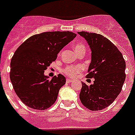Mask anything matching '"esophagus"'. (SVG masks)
Segmentation results:
<instances>
[{
  "label": "esophagus",
  "instance_id": "esophagus-1",
  "mask_svg": "<svg viewBox=\"0 0 135 135\" xmlns=\"http://www.w3.org/2000/svg\"><path fill=\"white\" fill-rule=\"evenodd\" d=\"M72 81V79H66V82L67 83H71Z\"/></svg>",
  "mask_w": 135,
  "mask_h": 135
}]
</instances>
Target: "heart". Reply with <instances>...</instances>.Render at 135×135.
<instances>
[{"mask_svg":"<svg viewBox=\"0 0 135 135\" xmlns=\"http://www.w3.org/2000/svg\"><path fill=\"white\" fill-rule=\"evenodd\" d=\"M74 49L75 52L79 54V53L82 51H86V48L84 45L82 44H76L74 46ZM61 54V53H60ZM83 70V66L81 65L76 66H68L64 69V73L69 76H75Z\"/></svg>","mask_w":135,"mask_h":135,"instance_id":"heart-1","label":"heart"}]
</instances>
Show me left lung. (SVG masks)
Masks as SVG:
<instances>
[{"mask_svg":"<svg viewBox=\"0 0 135 135\" xmlns=\"http://www.w3.org/2000/svg\"><path fill=\"white\" fill-rule=\"evenodd\" d=\"M78 33L85 38L91 51L86 77L94 79L89 86L81 83L79 99L89 109L102 110L110 105L122 91L126 77L125 61L117 46L102 35L85 31Z\"/></svg>","mask_w":135,"mask_h":135,"instance_id":"obj_1","label":"left lung"}]
</instances>
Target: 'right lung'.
<instances>
[{"label": "right lung", "mask_w": 135, "mask_h": 135, "mask_svg": "<svg viewBox=\"0 0 135 135\" xmlns=\"http://www.w3.org/2000/svg\"><path fill=\"white\" fill-rule=\"evenodd\" d=\"M76 36L70 31L44 32L28 38L15 51L10 79L17 96L28 107L44 110L56 102L66 79L59 74L50 80L44 71Z\"/></svg>", "instance_id": "1"}]
</instances>
